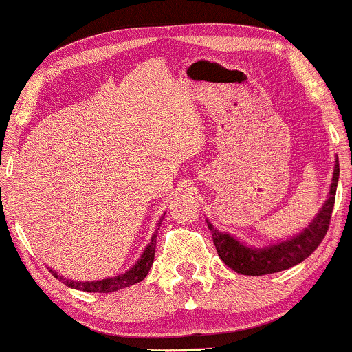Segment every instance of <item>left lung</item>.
I'll list each match as a JSON object with an SVG mask.
<instances>
[{
	"label": "left lung",
	"mask_w": 352,
	"mask_h": 352,
	"mask_svg": "<svg viewBox=\"0 0 352 352\" xmlns=\"http://www.w3.org/2000/svg\"><path fill=\"white\" fill-rule=\"evenodd\" d=\"M338 179H340V163H338L336 156L329 196L324 201L320 212L316 214V217L311 221V224L307 229L301 230L298 235H295V237L274 243V245L263 247V249H254V247L243 245L237 239H234L232 235L219 232L208 221V227L210 234H212V241L219 257L222 258V262L227 267L232 268L237 274L252 276L276 274V272L298 265V263L308 258L318 249V245H320L326 232H328L334 208V197H336Z\"/></svg>",
	"instance_id": "8db88e82"
}]
</instances>
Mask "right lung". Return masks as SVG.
<instances>
[{
    "instance_id": "right-lung-1",
    "label": "right lung",
    "mask_w": 352,
    "mask_h": 352,
    "mask_svg": "<svg viewBox=\"0 0 352 352\" xmlns=\"http://www.w3.org/2000/svg\"><path fill=\"white\" fill-rule=\"evenodd\" d=\"M163 219H160L158 227H156V232L153 234L150 243L146 245V249L143 250V255L136 260V263L130 270H126L125 274L118 276H111V278H103V280H95V282H74V280H65L64 276H59L56 272H52V275L56 278H59L62 283H65L70 288H76V290L82 292H90V293H111L122 290V288L130 287V285H135L138 282L144 280V276L148 275L150 268L153 265V260H155V250H156V234H158L160 224Z\"/></svg>"
}]
</instances>
